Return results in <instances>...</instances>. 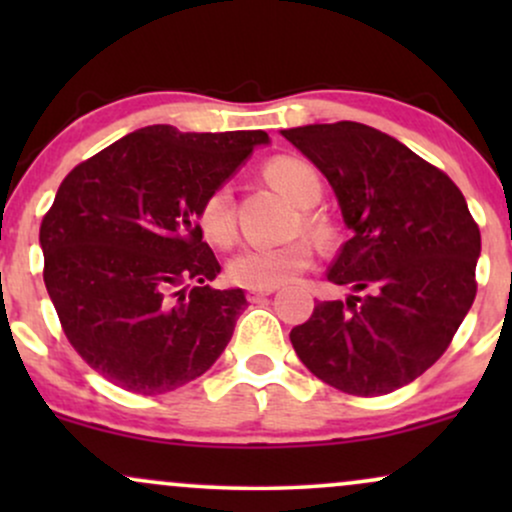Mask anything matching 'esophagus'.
<instances>
[{
	"label": "esophagus",
	"instance_id": "esophagus-1",
	"mask_svg": "<svg viewBox=\"0 0 512 512\" xmlns=\"http://www.w3.org/2000/svg\"><path fill=\"white\" fill-rule=\"evenodd\" d=\"M274 289H248V301H260L264 296H272Z\"/></svg>",
	"mask_w": 512,
	"mask_h": 512
}]
</instances>
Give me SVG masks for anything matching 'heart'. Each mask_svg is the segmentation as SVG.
<instances>
[{
    "label": "heart",
    "mask_w": 512,
    "mask_h": 512,
    "mask_svg": "<svg viewBox=\"0 0 512 512\" xmlns=\"http://www.w3.org/2000/svg\"><path fill=\"white\" fill-rule=\"evenodd\" d=\"M264 175L276 190L284 192L298 207L308 209L322 195V180L313 163L298 156H279L264 166ZM199 228L209 243L226 248L236 240V211H233V192L228 185H219L204 197L199 207ZM301 223L313 238L327 236V223L313 211H303ZM313 260V250L305 240L267 248V245H250L243 248L228 262V276L233 284L245 289H276L286 281L296 279L308 269Z\"/></svg>",
    "instance_id": "obj_1"
}]
</instances>
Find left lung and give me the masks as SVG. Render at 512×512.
<instances>
[{
  "mask_svg": "<svg viewBox=\"0 0 512 512\" xmlns=\"http://www.w3.org/2000/svg\"><path fill=\"white\" fill-rule=\"evenodd\" d=\"M330 180L351 238L327 272L363 296L315 305L291 344L346 395L378 397L445 354L477 296L481 236L460 187L361 122L284 129Z\"/></svg>",
  "mask_w": 512,
  "mask_h": 512,
  "instance_id": "obj_1",
  "label": "left lung"
}]
</instances>
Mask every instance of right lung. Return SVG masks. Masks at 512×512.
<instances>
[{
    "mask_svg": "<svg viewBox=\"0 0 512 512\" xmlns=\"http://www.w3.org/2000/svg\"><path fill=\"white\" fill-rule=\"evenodd\" d=\"M267 142L262 129L151 125L62 180L40 223L45 289L69 344L105 380L163 395L207 373L231 342L248 301L209 286L221 264L197 214Z\"/></svg>",
    "mask_w": 512,
    "mask_h": 512,
    "instance_id": "right-lung-1",
    "label": "right lung"
}]
</instances>
